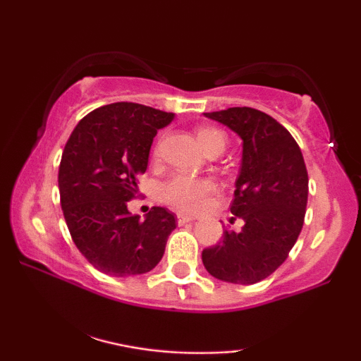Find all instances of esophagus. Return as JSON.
I'll return each mask as SVG.
<instances>
[{"instance_id": "obj_1", "label": "esophagus", "mask_w": 361, "mask_h": 361, "mask_svg": "<svg viewBox=\"0 0 361 361\" xmlns=\"http://www.w3.org/2000/svg\"><path fill=\"white\" fill-rule=\"evenodd\" d=\"M197 219L195 215L192 214H184V212H180V214H177V224L182 225V224H189V221H194Z\"/></svg>"}]
</instances>
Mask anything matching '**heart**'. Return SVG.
Returning <instances> with one entry per match:
<instances>
[{
  "instance_id": "heart-1",
  "label": "heart",
  "mask_w": 361,
  "mask_h": 361,
  "mask_svg": "<svg viewBox=\"0 0 361 361\" xmlns=\"http://www.w3.org/2000/svg\"><path fill=\"white\" fill-rule=\"evenodd\" d=\"M197 141L205 152L212 147L225 149L226 137L215 128L200 126L195 131ZM214 192V182L209 179H195V177L177 174L166 182L162 187V199L179 210H195L204 204L207 197Z\"/></svg>"
}]
</instances>
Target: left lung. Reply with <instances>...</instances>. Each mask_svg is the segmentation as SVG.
<instances>
[{"instance_id": "8db88e82", "label": "left lung", "mask_w": 361, "mask_h": 361, "mask_svg": "<svg viewBox=\"0 0 361 361\" xmlns=\"http://www.w3.org/2000/svg\"><path fill=\"white\" fill-rule=\"evenodd\" d=\"M243 141L231 214L245 221L224 230L215 246L202 251L205 269L233 284H255L288 258L302 230L309 177L300 147L273 116L248 106L204 113Z\"/></svg>"}]
</instances>
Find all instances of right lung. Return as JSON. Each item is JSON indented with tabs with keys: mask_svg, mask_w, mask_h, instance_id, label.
<instances>
[{
	"mask_svg": "<svg viewBox=\"0 0 361 361\" xmlns=\"http://www.w3.org/2000/svg\"><path fill=\"white\" fill-rule=\"evenodd\" d=\"M174 113L131 102L97 108L82 118L63 147L59 192L73 243L102 273L125 278L159 263L176 216L152 207L145 220L128 212L145 174L157 130Z\"/></svg>",
	"mask_w": 361,
	"mask_h": 361,
	"instance_id": "1",
	"label": "right lung"
}]
</instances>
